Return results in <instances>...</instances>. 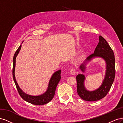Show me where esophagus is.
Instances as JSON below:
<instances>
[{
    "mask_svg": "<svg viewBox=\"0 0 123 123\" xmlns=\"http://www.w3.org/2000/svg\"><path fill=\"white\" fill-rule=\"evenodd\" d=\"M70 73L72 74V75H74L76 73V70L74 68H72L70 69Z\"/></svg>",
    "mask_w": 123,
    "mask_h": 123,
    "instance_id": "1",
    "label": "esophagus"
}]
</instances>
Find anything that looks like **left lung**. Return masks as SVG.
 Here are the masks:
<instances>
[{
  "label": "left lung",
  "instance_id": "obj_1",
  "mask_svg": "<svg viewBox=\"0 0 123 123\" xmlns=\"http://www.w3.org/2000/svg\"><path fill=\"white\" fill-rule=\"evenodd\" d=\"M96 57L103 58L106 64L105 77L101 86L94 91H88L85 87V76L83 74H78L76 78L77 93L81 99L86 101H96L105 97L110 90L114 80L115 74L114 54L109 44L102 36H99V43L94 53L89 55L85 62L80 66V68L81 71L85 72L86 63Z\"/></svg>",
  "mask_w": 123,
  "mask_h": 123
}]
</instances>
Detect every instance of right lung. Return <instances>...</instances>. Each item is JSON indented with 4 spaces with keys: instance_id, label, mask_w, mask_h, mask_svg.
<instances>
[{
    "instance_id": "add662e5",
    "label": "right lung",
    "mask_w": 123,
    "mask_h": 123,
    "mask_svg": "<svg viewBox=\"0 0 123 123\" xmlns=\"http://www.w3.org/2000/svg\"><path fill=\"white\" fill-rule=\"evenodd\" d=\"M21 44L19 47V48H18V49L16 51V52L15 53L13 59V78L14 81V83L15 84L18 92L19 93V94L21 97L25 100L26 102L35 105H44V104H47L48 103H49L50 101H51L54 97L56 88V87L59 83V81H60L61 79V70H58L53 73L49 81L47 90L46 91V92H44L43 94L38 96H32L25 93L19 87V86H18L16 81L15 76V68L16 58L19 52V51L21 49Z\"/></svg>"
}]
</instances>
